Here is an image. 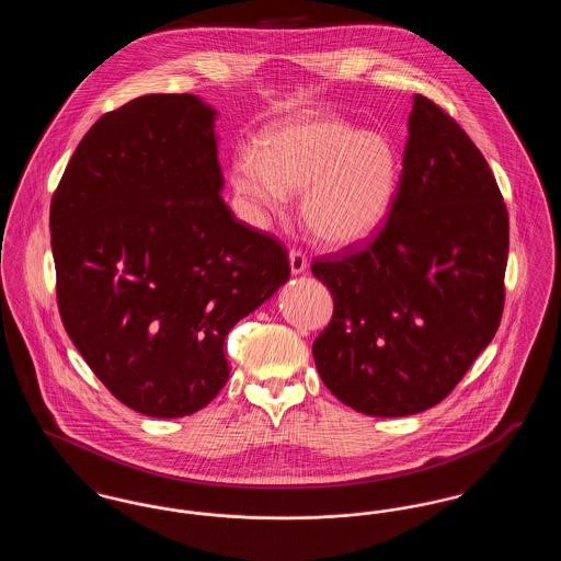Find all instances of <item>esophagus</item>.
Segmentation results:
<instances>
[{
	"mask_svg": "<svg viewBox=\"0 0 561 561\" xmlns=\"http://www.w3.org/2000/svg\"><path fill=\"white\" fill-rule=\"evenodd\" d=\"M307 267H309V261H307L305 252H300V250L293 248V250H290V268H293L294 275H298V273H305Z\"/></svg>",
	"mask_w": 561,
	"mask_h": 561,
	"instance_id": "1",
	"label": "esophagus"
}]
</instances>
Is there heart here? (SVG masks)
I'll list each match as a JSON object with an SVG mask.
<instances>
[{
  "label": "heart",
  "mask_w": 561,
  "mask_h": 561,
  "mask_svg": "<svg viewBox=\"0 0 561 561\" xmlns=\"http://www.w3.org/2000/svg\"><path fill=\"white\" fill-rule=\"evenodd\" d=\"M233 187L254 206L282 214L288 191L302 193V220L316 240L351 248L387 220L398 181L396 149L380 136L336 119H293L268 130L261 156L243 151Z\"/></svg>",
  "instance_id": "b5f03b06"
}]
</instances>
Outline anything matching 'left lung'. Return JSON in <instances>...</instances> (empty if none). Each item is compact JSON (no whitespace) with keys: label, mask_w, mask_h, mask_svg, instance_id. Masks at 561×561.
Segmentation results:
<instances>
[{"label":"left lung","mask_w":561,"mask_h":561,"mask_svg":"<svg viewBox=\"0 0 561 561\" xmlns=\"http://www.w3.org/2000/svg\"><path fill=\"white\" fill-rule=\"evenodd\" d=\"M385 227L311 271L334 298L313 343L323 385L368 416L448 398L494 339L505 307L508 214L473 140L416 94Z\"/></svg>","instance_id":"left-lung-1"}]
</instances>
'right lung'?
Segmentation results:
<instances>
[{"label":"right lung","mask_w":561,"mask_h":561,"mask_svg":"<svg viewBox=\"0 0 561 561\" xmlns=\"http://www.w3.org/2000/svg\"><path fill=\"white\" fill-rule=\"evenodd\" d=\"M214 115L193 94L108 111L50 204L65 330L111 396L153 419L218 396L227 334L290 277L284 243L220 197Z\"/></svg>","instance_id":"add662e5"}]
</instances>
